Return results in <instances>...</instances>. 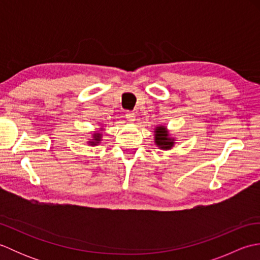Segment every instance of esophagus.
<instances>
[{"instance_id":"obj_1","label":"esophagus","mask_w":260,"mask_h":260,"mask_svg":"<svg viewBox=\"0 0 260 260\" xmlns=\"http://www.w3.org/2000/svg\"><path fill=\"white\" fill-rule=\"evenodd\" d=\"M125 116H126L127 120H129V121H134L136 118V114L134 112H127Z\"/></svg>"}]
</instances>
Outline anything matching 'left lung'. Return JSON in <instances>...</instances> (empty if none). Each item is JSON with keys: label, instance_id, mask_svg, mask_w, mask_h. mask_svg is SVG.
Listing matches in <instances>:
<instances>
[{"label": "left lung", "instance_id": "1", "mask_svg": "<svg viewBox=\"0 0 260 260\" xmlns=\"http://www.w3.org/2000/svg\"><path fill=\"white\" fill-rule=\"evenodd\" d=\"M155 143L161 148L164 150H170L173 146V140L169 139L168 132L165 129V127H157L155 132Z\"/></svg>", "mask_w": 260, "mask_h": 260}]
</instances>
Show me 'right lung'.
Wrapping results in <instances>:
<instances>
[{
	"mask_svg": "<svg viewBox=\"0 0 260 260\" xmlns=\"http://www.w3.org/2000/svg\"><path fill=\"white\" fill-rule=\"evenodd\" d=\"M93 137H95V140H93V142H90L91 144H97V143L101 141V134H95L93 135Z\"/></svg>",
	"mask_w": 260,
	"mask_h": 260,
	"instance_id": "obj_1",
	"label": "right lung"
}]
</instances>
